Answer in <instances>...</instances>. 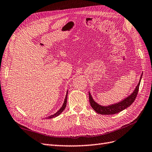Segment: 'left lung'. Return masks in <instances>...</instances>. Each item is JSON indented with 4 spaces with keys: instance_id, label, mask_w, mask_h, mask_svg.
Segmentation results:
<instances>
[{
    "instance_id": "left-lung-1",
    "label": "left lung",
    "mask_w": 152,
    "mask_h": 152,
    "mask_svg": "<svg viewBox=\"0 0 152 152\" xmlns=\"http://www.w3.org/2000/svg\"><path fill=\"white\" fill-rule=\"evenodd\" d=\"M141 77H140L139 83H138L137 86H136L134 92H133L130 95L128 96L127 98H126L125 99L123 100V101H122L119 103H117V104H112L108 106H102L99 105L94 101L93 98L91 97L90 93L89 92V101H90V103L91 108H93L97 113L101 114V115L115 114V113L121 112V111L124 110L126 108H127L128 107H129L133 102H134L135 98L137 97V95L138 91H139L140 80H141Z\"/></svg>"
}]
</instances>
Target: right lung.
<instances>
[{"label": "right lung", "instance_id": "right-lung-1", "mask_svg": "<svg viewBox=\"0 0 152 152\" xmlns=\"http://www.w3.org/2000/svg\"><path fill=\"white\" fill-rule=\"evenodd\" d=\"M68 91H67V93H66V96L65 99H64V104H63V105H62V106L61 108V109L59 110L57 113H55L54 115H52L49 116V117H47V118H48V119H52V118L57 117V116L59 115H60L62 112H63V111H64V109H65V108H66V103H67V97H68Z\"/></svg>", "mask_w": 152, "mask_h": 152}]
</instances>
